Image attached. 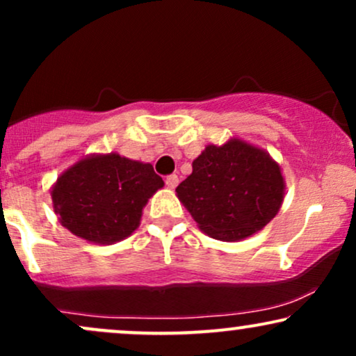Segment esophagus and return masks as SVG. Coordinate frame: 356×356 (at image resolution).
<instances>
[{
	"label": "esophagus",
	"instance_id": "esophagus-1",
	"mask_svg": "<svg viewBox=\"0 0 356 356\" xmlns=\"http://www.w3.org/2000/svg\"><path fill=\"white\" fill-rule=\"evenodd\" d=\"M177 184H179V177L175 174H170L165 177V186L169 187V189H175V187H177Z\"/></svg>",
	"mask_w": 356,
	"mask_h": 356
}]
</instances>
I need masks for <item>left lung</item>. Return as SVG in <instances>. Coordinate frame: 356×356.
Segmentation results:
<instances>
[{"mask_svg":"<svg viewBox=\"0 0 356 356\" xmlns=\"http://www.w3.org/2000/svg\"><path fill=\"white\" fill-rule=\"evenodd\" d=\"M175 192L206 234L239 241L277 214L284 181L269 154L234 138L206 147Z\"/></svg>","mask_w":356,"mask_h":356,"instance_id":"8db88e82","label":"left lung"}]
</instances>
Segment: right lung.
<instances>
[{
    "label": "right lung",
    "mask_w": 356,
    "mask_h": 356,
    "mask_svg": "<svg viewBox=\"0 0 356 356\" xmlns=\"http://www.w3.org/2000/svg\"><path fill=\"white\" fill-rule=\"evenodd\" d=\"M162 186L150 164L118 154L92 155L61 175L51 199L68 231L90 243L110 244L137 229L142 209Z\"/></svg>",
    "instance_id": "obj_1"
}]
</instances>
